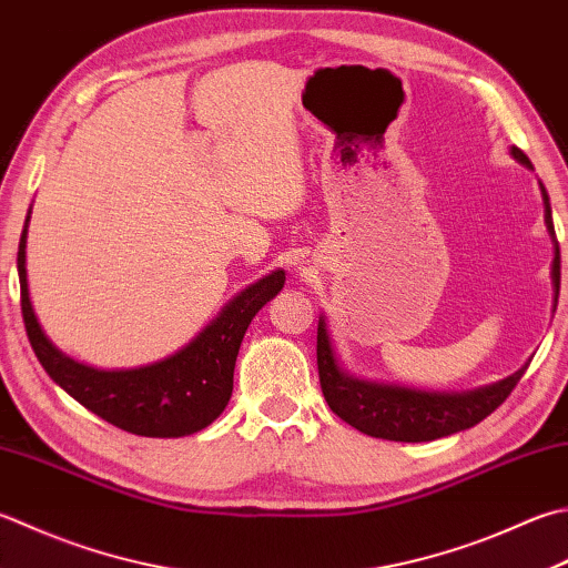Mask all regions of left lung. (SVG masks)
Returning <instances> with one entry per match:
<instances>
[{"label": "left lung", "mask_w": 568, "mask_h": 568, "mask_svg": "<svg viewBox=\"0 0 568 568\" xmlns=\"http://www.w3.org/2000/svg\"><path fill=\"white\" fill-rule=\"evenodd\" d=\"M513 154L521 164L531 166L529 158L519 148H513ZM541 196L544 219H547V229L554 239L551 281L554 310H557L561 287V255L557 231H554L551 221L549 196L544 192V186ZM527 366L529 364H525L519 372L507 376L503 382L477 388V392L468 394H426L416 392V388L366 384L359 379H352V376L339 369L335 354H332L325 320H320L317 325V372L322 394H325L332 414H337L344 424H349L352 428H357L374 438L420 443L473 428L475 424H480L483 418L490 416L497 406L505 404V398L513 394V388L519 384L521 376H525Z\"/></svg>", "instance_id": "obj_1"}]
</instances>
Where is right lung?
Wrapping results in <instances>:
<instances>
[{"instance_id": "obj_1", "label": "right lung", "mask_w": 568, "mask_h": 568, "mask_svg": "<svg viewBox=\"0 0 568 568\" xmlns=\"http://www.w3.org/2000/svg\"><path fill=\"white\" fill-rule=\"evenodd\" d=\"M29 221V216H27ZM27 226L21 231L17 268L21 285V315L27 337L43 369L108 424L135 436L180 438L206 428L226 408L233 392L241 339L255 313L283 291L285 273L275 271L253 283L221 310V315L189 342L182 352L158 364L128 372H98L78 364L53 347L33 315L27 287Z\"/></svg>"}]
</instances>
